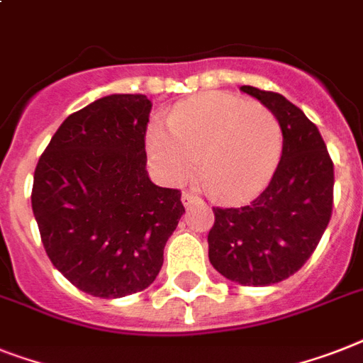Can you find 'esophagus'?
I'll list each match as a JSON object with an SVG mask.
<instances>
[{
  "label": "esophagus",
  "instance_id": "1",
  "mask_svg": "<svg viewBox=\"0 0 363 363\" xmlns=\"http://www.w3.org/2000/svg\"><path fill=\"white\" fill-rule=\"evenodd\" d=\"M182 203H184V207H190V205L201 203V199L196 194H191V191H182Z\"/></svg>",
  "mask_w": 363,
  "mask_h": 363
}]
</instances>
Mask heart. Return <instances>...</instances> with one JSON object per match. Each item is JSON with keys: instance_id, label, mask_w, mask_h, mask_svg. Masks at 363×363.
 <instances>
[{"instance_id": "1", "label": "heart", "mask_w": 363, "mask_h": 363, "mask_svg": "<svg viewBox=\"0 0 363 363\" xmlns=\"http://www.w3.org/2000/svg\"><path fill=\"white\" fill-rule=\"evenodd\" d=\"M147 149L169 182L203 175L212 194L228 203L259 196L278 169L284 151L281 123L261 104L229 93H205L177 106L169 128L152 123Z\"/></svg>"}]
</instances>
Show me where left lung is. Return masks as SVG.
Returning a JSON list of instances; mask_svg holds the SVG:
<instances>
[{
    "instance_id": "left-lung-1",
    "label": "left lung",
    "mask_w": 363,
    "mask_h": 363,
    "mask_svg": "<svg viewBox=\"0 0 363 363\" xmlns=\"http://www.w3.org/2000/svg\"><path fill=\"white\" fill-rule=\"evenodd\" d=\"M281 123L284 151L268 186L244 207H212L208 259L240 285L279 284L298 272L319 244L334 205V162L319 128L284 95L252 85Z\"/></svg>"
}]
</instances>
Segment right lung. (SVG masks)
Instances as JSON below:
<instances>
[{
  "mask_svg": "<svg viewBox=\"0 0 363 363\" xmlns=\"http://www.w3.org/2000/svg\"><path fill=\"white\" fill-rule=\"evenodd\" d=\"M151 100L110 95L63 121L35 167L31 207L50 261L70 284L121 298L152 284L181 220V190L147 175Z\"/></svg>",
  "mask_w": 363,
  "mask_h": 363,
  "instance_id": "add662e5",
  "label": "right lung"
}]
</instances>
